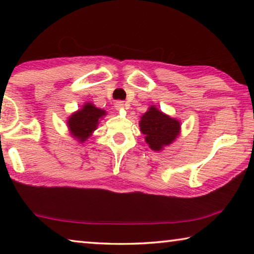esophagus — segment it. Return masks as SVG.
<instances>
[{"instance_id": "34e87169", "label": "esophagus", "mask_w": 254, "mask_h": 254, "mask_svg": "<svg viewBox=\"0 0 254 254\" xmlns=\"http://www.w3.org/2000/svg\"><path fill=\"white\" fill-rule=\"evenodd\" d=\"M114 107H115V110H117V111H122L124 109V103L122 101L115 102Z\"/></svg>"}]
</instances>
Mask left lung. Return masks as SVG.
<instances>
[{
  "instance_id": "1",
  "label": "left lung",
  "mask_w": 254,
  "mask_h": 254,
  "mask_svg": "<svg viewBox=\"0 0 254 254\" xmlns=\"http://www.w3.org/2000/svg\"><path fill=\"white\" fill-rule=\"evenodd\" d=\"M139 127L150 149L153 151H161L177 139L182 124L179 120L169 117L151 105L140 118Z\"/></svg>"
}]
</instances>
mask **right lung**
I'll return each mask as SVG.
<instances>
[{
	"instance_id": "obj_1",
	"label": "right lung",
	"mask_w": 254,
	"mask_h": 254,
	"mask_svg": "<svg viewBox=\"0 0 254 254\" xmlns=\"http://www.w3.org/2000/svg\"><path fill=\"white\" fill-rule=\"evenodd\" d=\"M107 113L105 110L98 109L93 103L86 102L81 109L74 112L67 119V127L71 137L84 143L96 130L101 120Z\"/></svg>"
}]
</instances>
